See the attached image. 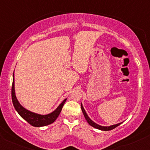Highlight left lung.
Instances as JSON below:
<instances>
[{
	"mask_svg": "<svg viewBox=\"0 0 150 150\" xmlns=\"http://www.w3.org/2000/svg\"><path fill=\"white\" fill-rule=\"evenodd\" d=\"M81 109H82V111H83V113L84 115V116H85V118L86 119L87 122H88V124L90 125V126L96 128V129H100V130H103V131H109V130H111V129H113L114 128L117 127V126H119L120 125L122 124V122L120 123H118V124H115V125H110V126H102V125H100L97 124V123H95V122L92 120L91 119H90V117H89V116L87 114L86 111H85V109H84L83 106V104L81 103Z\"/></svg>",
	"mask_w": 150,
	"mask_h": 150,
	"instance_id": "left-lung-1",
	"label": "left lung"
}]
</instances>
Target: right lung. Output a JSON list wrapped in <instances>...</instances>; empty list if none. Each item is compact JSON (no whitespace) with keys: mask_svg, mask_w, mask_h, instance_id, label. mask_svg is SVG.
Instances as JSON below:
<instances>
[{"mask_svg":"<svg viewBox=\"0 0 150 150\" xmlns=\"http://www.w3.org/2000/svg\"><path fill=\"white\" fill-rule=\"evenodd\" d=\"M67 98H65L63 101L58 105V107L52 112L48 113L47 115H42L39 113L34 112L30 111L25 108L23 106L21 105V103L17 99V97L16 95V91H15V78L14 73L13 75V85H12V101L13 106L17 112L20 115V116L23 118L25 121H27L29 124L33 127H43L48 125L52 124V122L55 121L57 117L60 115L61 112L62 107L66 102Z\"/></svg>","mask_w":150,"mask_h":150,"instance_id":"right-lung-1","label":"right lung"}]
</instances>
